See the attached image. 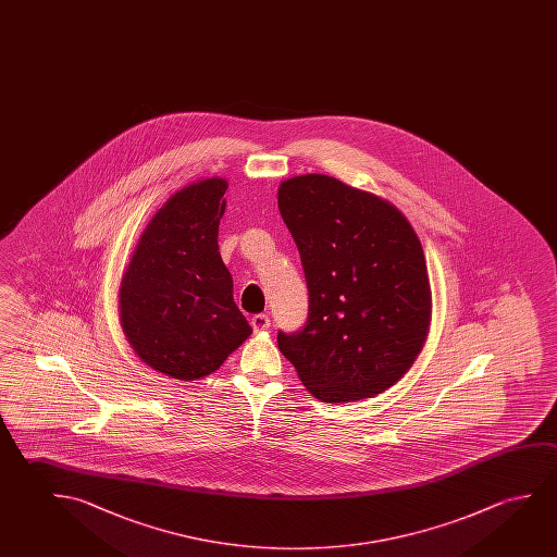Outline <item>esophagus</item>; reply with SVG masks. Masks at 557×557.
I'll list each match as a JSON object with an SVG mask.
<instances>
[{
  "mask_svg": "<svg viewBox=\"0 0 557 557\" xmlns=\"http://www.w3.org/2000/svg\"><path fill=\"white\" fill-rule=\"evenodd\" d=\"M250 325H252V330L255 332H264L270 327V317L268 314H255V317L250 318Z\"/></svg>",
  "mask_w": 557,
  "mask_h": 557,
  "instance_id": "34e87169",
  "label": "esophagus"
}]
</instances>
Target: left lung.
<instances>
[{
    "instance_id": "obj_1",
    "label": "left lung",
    "mask_w": 557,
    "mask_h": 557,
    "mask_svg": "<svg viewBox=\"0 0 557 557\" xmlns=\"http://www.w3.org/2000/svg\"><path fill=\"white\" fill-rule=\"evenodd\" d=\"M309 289L305 325L277 347L320 401L382 394L411 369L430 322L426 260L395 206L310 173L277 190Z\"/></svg>"
}]
</instances>
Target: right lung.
I'll return each mask as SVG.
<instances>
[{
  "label": "right lung",
  "mask_w": 557,
  "mask_h": 557,
  "mask_svg": "<svg viewBox=\"0 0 557 557\" xmlns=\"http://www.w3.org/2000/svg\"><path fill=\"white\" fill-rule=\"evenodd\" d=\"M225 188L212 177L175 193L148 223L121 282L123 332L165 376L212 374L252 332L218 247Z\"/></svg>",
  "instance_id": "add662e5"
}]
</instances>
